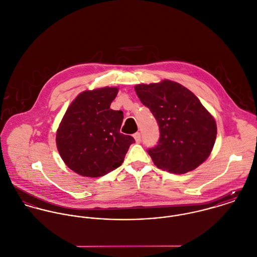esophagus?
Listing matches in <instances>:
<instances>
[{"instance_id":"1","label":"esophagus","mask_w":257,"mask_h":257,"mask_svg":"<svg viewBox=\"0 0 257 257\" xmlns=\"http://www.w3.org/2000/svg\"><path fill=\"white\" fill-rule=\"evenodd\" d=\"M134 139H135L136 143L141 142V134H140L139 132L135 133V134H134Z\"/></svg>"}]
</instances>
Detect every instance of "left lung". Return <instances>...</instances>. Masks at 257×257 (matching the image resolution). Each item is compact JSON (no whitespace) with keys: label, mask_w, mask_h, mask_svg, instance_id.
<instances>
[{"label":"left lung","mask_w":257,"mask_h":257,"mask_svg":"<svg viewBox=\"0 0 257 257\" xmlns=\"http://www.w3.org/2000/svg\"><path fill=\"white\" fill-rule=\"evenodd\" d=\"M135 91L160 127L158 145L148 150L155 166L183 174L208 159L216 141L217 125L192 91L170 80L137 85Z\"/></svg>","instance_id":"left-lung-1"}]
</instances>
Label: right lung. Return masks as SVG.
<instances>
[{
  "mask_svg": "<svg viewBox=\"0 0 257 257\" xmlns=\"http://www.w3.org/2000/svg\"><path fill=\"white\" fill-rule=\"evenodd\" d=\"M118 87L104 86L81 92L63 116L56 133L58 152L76 173L103 176L119 168L131 144L120 133L123 112L110 108Z\"/></svg>",
  "mask_w": 257,
  "mask_h": 257,
  "instance_id": "1",
  "label": "right lung"
}]
</instances>
